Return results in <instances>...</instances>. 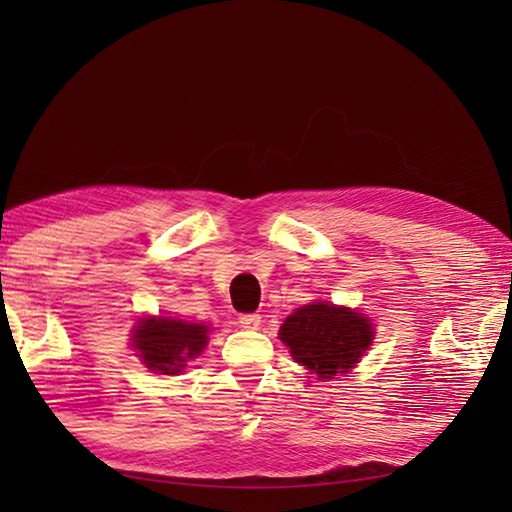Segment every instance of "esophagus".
<instances>
[{
	"mask_svg": "<svg viewBox=\"0 0 512 512\" xmlns=\"http://www.w3.org/2000/svg\"><path fill=\"white\" fill-rule=\"evenodd\" d=\"M239 323H242V328H246V330H257L259 323H262V317H259L257 312L239 314Z\"/></svg>",
	"mask_w": 512,
	"mask_h": 512,
	"instance_id": "esophagus-1",
	"label": "esophagus"
}]
</instances>
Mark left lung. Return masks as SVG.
Here are the masks:
<instances>
[{"mask_svg":"<svg viewBox=\"0 0 512 512\" xmlns=\"http://www.w3.org/2000/svg\"><path fill=\"white\" fill-rule=\"evenodd\" d=\"M279 339L299 365L325 380L361 361L372 345L374 325L361 312L317 301L292 312L281 323Z\"/></svg>","mask_w":512,"mask_h":512,"instance_id":"obj_1","label":"left lung"}]
</instances>
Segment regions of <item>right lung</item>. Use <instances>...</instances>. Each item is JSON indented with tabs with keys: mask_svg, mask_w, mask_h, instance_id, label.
<instances>
[{
	"mask_svg": "<svg viewBox=\"0 0 512 512\" xmlns=\"http://www.w3.org/2000/svg\"><path fill=\"white\" fill-rule=\"evenodd\" d=\"M211 328L171 317H145L132 330V347L151 372L176 376L187 361L200 356Z\"/></svg>",
	"mask_w": 512,
	"mask_h": 512,
	"instance_id": "1",
	"label": "right lung"
}]
</instances>
